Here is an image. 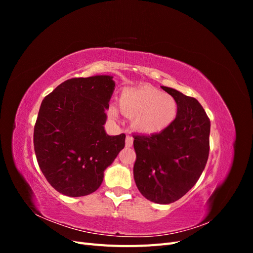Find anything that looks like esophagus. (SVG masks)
I'll return each mask as SVG.
<instances>
[{"mask_svg":"<svg viewBox=\"0 0 253 253\" xmlns=\"http://www.w3.org/2000/svg\"><path fill=\"white\" fill-rule=\"evenodd\" d=\"M133 145V137L132 136H126V147L131 148Z\"/></svg>","mask_w":253,"mask_h":253,"instance_id":"obj_1","label":"esophagus"}]
</instances>
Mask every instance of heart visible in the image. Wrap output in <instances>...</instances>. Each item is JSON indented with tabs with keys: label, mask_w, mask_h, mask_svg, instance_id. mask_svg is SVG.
Segmentation results:
<instances>
[{
	"label": "heart",
	"mask_w": 253,
	"mask_h": 253,
	"mask_svg": "<svg viewBox=\"0 0 253 253\" xmlns=\"http://www.w3.org/2000/svg\"><path fill=\"white\" fill-rule=\"evenodd\" d=\"M119 106L122 113L132 119L135 131L148 135L165 131L175 121L178 113L174 97L150 85L125 88L120 94ZM110 115L114 119L118 117L113 105Z\"/></svg>",
	"instance_id": "b5f03b06"
}]
</instances>
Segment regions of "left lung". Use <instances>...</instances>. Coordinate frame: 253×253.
<instances>
[{"label": "left lung", "mask_w": 253, "mask_h": 253, "mask_svg": "<svg viewBox=\"0 0 253 253\" xmlns=\"http://www.w3.org/2000/svg\"><path fill=\"white\" fill-rule=\"evenodd\" d=\"M175 98L178 113L173 124L158 134L134 135V179L147 200L167 205L192 188L209 156L210 120L195 98L162 86Z\"/></svg>", "instance_id": "8db88e82"}]
</instances>
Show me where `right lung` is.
I'll return each mask as SVG.
<instances>
[{
	"label": "right lung",
	"mask_w": 253,
	"mask_h": 253,
	"mask_svg": "<svg viewBox=\"0 0 253 253\" xmlns=\"http://www.w3.org/2000/svg\"><path fill=\"white\" fill-rule=\"evenodd\" d=\"M115 89L112 76L73 78L43 99L34 131L38 164L58 192L85 196L100 187L104 171L125 148L126 135L104 125Z\"/></svg>",
	"instance_id": "1"
}]
</instances>
